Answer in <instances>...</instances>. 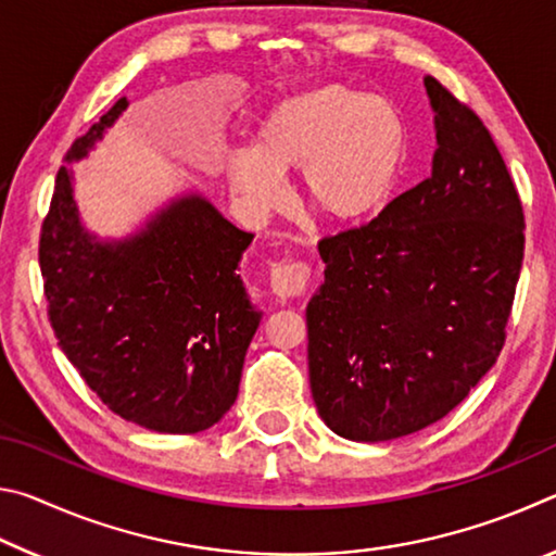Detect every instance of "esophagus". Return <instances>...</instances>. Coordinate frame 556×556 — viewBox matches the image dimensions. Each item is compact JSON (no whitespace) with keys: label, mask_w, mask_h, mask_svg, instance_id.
I'll return each mask as SVG.
<instances>
[{"label":"esophagus","mask_w":556,"mask_h":556,"mask_svg":"<svg viewBox=\"0 0 556 556\" xmlns=\"http://www.w3.org/2000/svg\"><path fill=\"white\" fill-rule=\"evenodd\" d=\"M308 277H312V269H308L306 262H279V265L271 269L269 285L279 301H289L304 294Z\"/></svg>","instance_id":"obj_1"}]
</instances>
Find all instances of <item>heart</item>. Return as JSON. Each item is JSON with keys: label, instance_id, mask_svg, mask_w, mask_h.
<instances>
[{"label": "heart", "instance_id": "obj_1", "mask_svg": "<svg viewBox=\"0 0 556 556\" xmlns=\"http://www.w3.org/2000/svg\"><path fill=\"white\" fill-rule=\"evenodd\" d=\"M407 156V125L390 100L324 86L281 100L257 127L252 152H235L228 178L252 215L289 201L285 176L299 168L304 201L336 225L378 213Z\"/></svg>", "mask_w": 556, "mask_h": 556}]
</instances>
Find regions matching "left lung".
I'll return each instance as SVG.
<instances>
[{
	"mask_svg": "<svg viewBox=\"0 0 556 556\" xmlns=\"http://www.w3.org/2000/svg\"><path fill=\"white\" fill-rule=\"evenodd\" d=\"M431 176L363 228L318 242L308 380L338 437L414 434L466 400L505 343L525 255L520 195L491 131L427 75Z\"/></svg>",
	"mask_w": 556,
	"mask_h": 556,
	"instance_id": "1",
	"label": "left lung"
}]
</instances>
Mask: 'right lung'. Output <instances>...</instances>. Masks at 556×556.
Listing matches in <instances>:
<instances>
[{
  "label": "right lung",
  "instance_id": "obj_1",
  "mask_svg": "<svg viewBox=\"0 0 556 556\" xmlns=\"http://www.w3.org/2000/svg\"><path fill=\"white\" fill-rule=\"evenodd\" d=\"M119 98L65 164L80 162L127 110ZM255 235L188 191L127 238H98L80 220L73 172L59 168L39 242L49 318L88 388L131 425L195 434L238 397L262 321L238 275Z\"/></svg>",
  "mask_w": 556,
  "mask_h": 556
}]
</instances>
